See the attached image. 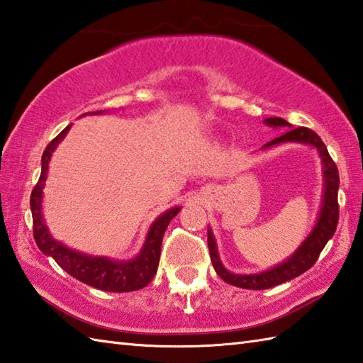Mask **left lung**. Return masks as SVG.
<instances>
[{"mask_svg":"<svg viewBox=\"0 0 363 363\" xmlns=\"http://www.w3.org/2000/svg\"><path fill=\"white\" fill-rule=\"evenodd\" d=\"M264 123L269 128H291L289 121L279 117L265 118ZM282 143H304L311 145L313 148H317L321 164H323V199H321V209L318 213L317 223H315L311 234L306 237V240L298 246V250L291 254L290 257L281 262L279 265H274L273 268L265 269L260 273L252 274H238L230 273L229 269L225 268L223 262L218 256L217 242L212 229H207V245H209L211 260L215 268V272L221 277L223 281L234 285V287L248 289V290H264L272 289L274 285H279L282 282H287L293 277L303 274L311 267H313L317 262L320 252L325 248L326 243L333 238L337 223H338V186H340V177H338V169L333 157L329 156L326 145L323 143L318 134H315L313 130L307 128H296L289 129L287 133L282 134L281 137L274 138V140L268 142L267 145L262 146V150H268L272 146L282 145Z\"/></svg>","mask_w":363,"mask_h":363,"instance_id":"left-lung-1","label":"left lung"}]
</instances>
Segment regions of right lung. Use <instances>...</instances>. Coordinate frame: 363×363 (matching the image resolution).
<instances>
[{
    "instance_id": "add662e5",
    "label": "right lung",
    "mask_w": 363,
    "mask_h": 363,
    "mask_svg": "<svg viewBox=\"0 0 363 363\" xmlns=\"http://www.w3.org/2000/svg\"><path fill=\"white\" fill-rule=\"evenodd\" d=\"M90 113L98 115L103 113V111ZM70 128L72 125H68L56 138H52L42 154V173L33 194H30V212H33L35 243L38 250L45 256H50L56 260L64 272L72 274L78 281L90 285V287L113 293L140 290L152 281L154 274L157 272L162 238H164L169 221L179 213L181 206L172 207V209L165 211L152 221L140 252L129 260H115L106 256H90V254L68 248L62 242L56 240L51 235L48 226H46L42 213L43 189L52 152L57 148V145L64 140Z\"/></svg>"
}]
</instances>
